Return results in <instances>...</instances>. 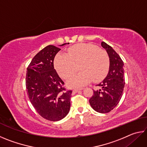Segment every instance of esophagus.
Segmentation results:
<instances>
[{
  "label": "esophagus",
  "mask_w": 147,
  "mask_h": 147,
  "mask_svg": "<svg viewBox=\"0 0 147 147\" xmlns=\"http://www.w3.org/2000/svg\"><path fill=\"white\" fill-rule=\"evenodd\" d=\"M82 88H80V89H73V93H77V92H78L79 91L82 90Z\"/></svg>",
  "instance_id": "34e87169"
}]
</instances>
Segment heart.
Wrapping results in <instances>:
<instances>
[{
  "instance_id": "heart-1",
  "label": "heart",
  "mask_w": 147,
  "mask_h": 147,
  "mask_svg": "<svg viewBox=\"0 0 147 147\" xmlns=\"http://www.w3.org/2000/svg\"><path fill=\"white\" fill-rule=\"evenodd\" d=\"M54 64L58 74L67 80L76 73L78 65L82 71L68 82L74 88H80L93 80L97 82L107 76L110 67V58L106 51L92 43L74 45L67 50V54H57Z\"/></svg>"
}]
</instances>
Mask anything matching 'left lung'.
I'll use <instances>...</instances> for the list:
<instances>
[{
  "mask_svg": "<svg viewBox=\"0 0 147 147\" xmlns=\"http://www.w3.org/2000/svg\"><path fill=\"white\" fill-rule=\"evenodd\" d=\"M101 45L106 50L110 58V67L106 78L98 85L101 88L93 90L89 98L90 105L96 111L108 113L115 108L123 95L124 87V63L119 54L109 45L102 41Z\"/></svg>",
  "mask_w": 147,
  "mask_h": 147,
  "instance_id": "1",
  "label": "left lung"
}]
</instances>
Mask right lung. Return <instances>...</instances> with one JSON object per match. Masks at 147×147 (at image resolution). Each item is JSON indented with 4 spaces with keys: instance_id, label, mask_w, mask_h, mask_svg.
Returning <instances> with one entry per match:
<instances>
[{
    "instance_id": "1",
    "label": "right lung",
    "mask_w": 147,
    "mask_h": 147,
    "mask_svg": "<svg viewBox=\"0 0 147 147\" xmlns=\"http://www.w3.org/2000/svg\"><path fill=\"white\" fill-rule=\"evenodd\" d=\"M60 50L54 45L45 47L32 59L26 74L30 101L39 115L51 121L64 118L71 106L72 90L65 88L54 67V57Z\"/></svg>"
}]
</instances>
